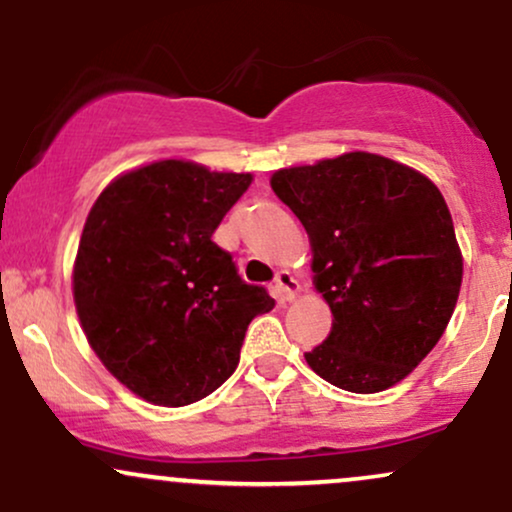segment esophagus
I'll return each instance as SVG.
<instances>
[{"mask_svg": "<svg viewBox=\"0 0 512 512\" xmlns=\"http://www.w3.org/2000/svg\"><path fill=\"white\" fill-rule=\"evenodd\" d=\"M274 291H276V296L281 298V301H293V298L298 296V281L293 279L291 272L281 269V272L276 274V279H274Z\"/></svg>", "mask_w": 512, "mask_h": 512, "instance_id": "34e87169", "label": "esophagus"}]
</instances>
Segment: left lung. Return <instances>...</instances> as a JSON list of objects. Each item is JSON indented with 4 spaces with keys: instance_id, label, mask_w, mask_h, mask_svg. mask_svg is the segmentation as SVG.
Here are the masks:
<instances>
[{
    "instance_id": "8db88e82",
    "label": "left lung",
    "mask_w": 512,
    "mask_h": 512,
    "mask_svg": "<svg viewBox=\"0 0 512 512\" xmlns=\"http://www.w3.org/2000/svg\"><path fill=\"white\" fill-rule=\"evenodd\" d=\"M272 190L308 231L315 289L334 315L308 366L358 395L397 385L443 337L460 296L462 252L440 190L366 151L276 170Z\"/></svg>"
}]
</instances>
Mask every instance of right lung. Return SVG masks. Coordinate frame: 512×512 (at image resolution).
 <instances>
[{
  "instance_id": "1",
  "label": "right lung",
  "mask_w": 512,
  "mask_h": 512,
  "mask_svg": "<svg viewBox=\"0 0 512 512\" xmlns=\"http://www.w3.org/2000/svg\"><path fill=\"white\" fill-rule=\"evenodd\" d=\"M250 173L156 161L96 199L74 262V303L103 366L151 404L185 407L236 370L252 317L274 298L211 240Z\"/></svg>"
}]
</instances>
